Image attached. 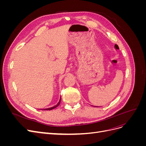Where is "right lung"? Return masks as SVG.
<instances>
[{
	"label": "right lung",
	"mask_w": 146,
	"mask_h": 146,
	"mask_svg": "<svg viewBox=\"0 0 146 146\" xmlns=\"http://www.w3.org/2000/svg\"><path fill=\"white\" fill-rule=\"evenodd\" d=\"M60 101H61V98H60V100H59V102H58V103L55 106H54V107H51V108H46V109H44L43 110H52V109H54V108H55L56 107H58V106L60 105Z\"/></svg>",
	"instance_id": "obj_1"
}]
</instances>
